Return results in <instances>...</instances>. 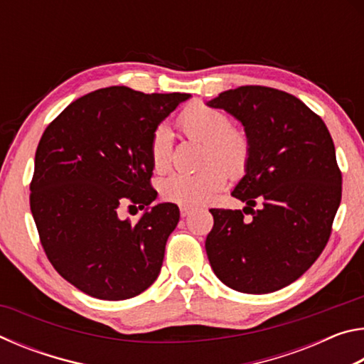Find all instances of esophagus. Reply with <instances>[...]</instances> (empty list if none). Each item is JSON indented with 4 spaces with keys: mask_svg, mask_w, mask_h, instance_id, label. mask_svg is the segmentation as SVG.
Masks as SVG:
<instances>
[{
    "mask_svg": "<svg viewBox=\"0 0 364 364\" xmlns=\"http://www.w3.org/2000/svg\"><path fill=\"white\" fill-rule=\"evenodd\" d=\"M180 213H181L183 218L188 217V215L191 213V208L189 207H180Z\"/></svg>",
    "mask_w": 364,
    "mask_h": 364,
    "instance_id": "obj_1",
    "label": "esophagus"
}]
</instances>
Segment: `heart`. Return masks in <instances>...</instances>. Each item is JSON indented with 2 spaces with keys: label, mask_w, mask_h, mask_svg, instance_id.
<instances>
[{
  "label": "heart",
  "mask_w": 364,
  "mask_h": 364,
  "mask_svg": "<svg viewBox=\"0 0 364 364\" xmlns=\"http://www.w3.org/2000/svg\"><path fill=\"white\" fill-rule=\"evenodd\" d=\"M180 130L188 138L205 144L204 162L196 173H173L160 184L165 200L183 207H200L210 202L228 183V171L241 173L250 157V141L245 132L231 127V119L223 110L205 104H191L176 119ZM149 156L156 171L168 168L171 162V134L165 127H157L149 139Z\"/></svg>",
  "instance_id": "b5f03b06"
}]
</instances>
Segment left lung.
Returning <instances> with one entry per match:
<instances>
[{"label": "left lung", "mask_w": 364, "mask_h": 364, "mask_svg": "<svg viewBox=\"0 0 364 364\" xmlns=\"http://www.w3.org/2000/svg\"><path fill=\"white\" fill-rule=\"evenodd\" d=\"M207 106L236 117L250 141L245 175L232 191L247 207L210 208L208 262L234 291H279L299 279L329 241L342 199L334 141L299 97L268 86L228 90ZM258 200L262 207L254 211ZM247 210L250 222L243 220Z\"/></svg>", "instance_id": "obj_1"}]
</instances>
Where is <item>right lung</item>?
<instances>
[{
    "mask_svg": "<svg viewBox=\"0 0 364 364\" xmlns=\"http://www.w3.org/2000/svg\"><path fill=\"white\" fill-rule=\"evenodd\" d=\"M189 97L109 86L69 104L43 133L30 210L54 269L91 297L132 299L157 279L180 210L165 202L132 223L119 207L156 200L151 134Z\"/></svg>",
    "mask_w": 364,
    "mask_h": 364,
    "instance_id": "add662e5",
    "label": "right lung"
}]
</instances>
